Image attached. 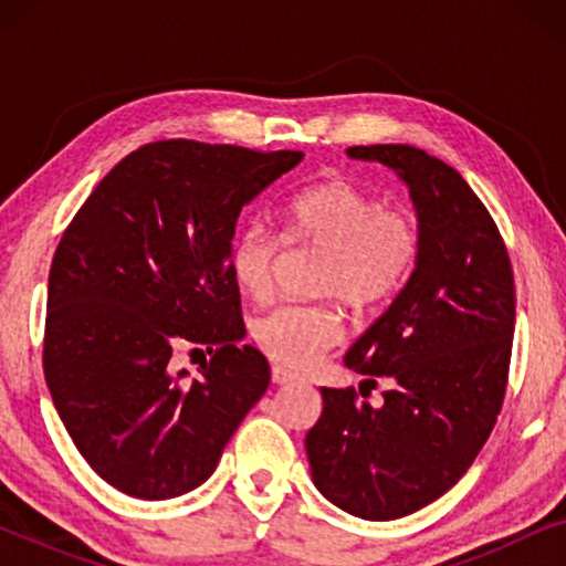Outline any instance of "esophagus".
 <instances>
[{
    "label": "esophagus",
    "mask_w": 566,
    "mask_h": 566,
    "mask_svg": "<svg viewBox=\"0 0 566 566\" xmlns=\"http://www.w3.org/2000/svg\"><path fill=\"white\" fill-rule=\"evenodd\" d=\"M293 381H296V376L289 374V370L281 368V366H273V384L285 386V384H293Z\"/></svg>",
    "instance_id": "34e87169"
}]
</instances>
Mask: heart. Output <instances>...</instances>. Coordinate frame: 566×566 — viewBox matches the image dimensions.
<instances>
[{"mask_svg":"<svg viewBox=\"0 0 566 566\" xmlns=\"http://www.w3.org/2000/svg\"><path fill=\"white\" fill-rule=\"evenodd\" d=\"M285 237L296 247H316L312 291L368 312L401 289L412 273L420 234L405 211L343 177L301 190L285 206ZM283 242L262 221L247 223L229 247V273L237 289L262 301L273 285ZM343 335V316L332 304H283L252 322V339L281 368H306Z\"/></svg>","mask_w":566,"mask_h":566,"instance_id":"b5f03b06","label":"heart"}]
</instances>
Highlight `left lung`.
<instances>
[{"mask_svg": "<svg viewBox=\"0 0 566 566\" xmlns=\"http://www.w3.org/2000/svg\"><path fill=\"white\" fill-rule=\"evenodd\" d=\"M347 157L378 161L407 185L420 252L405 289L345 355L368 389L386 384L384 401L324 386L306 455L332 505L397 521L443 497L497 422L515 281L490 211L453 167L405 144L353 146Z\"/></svg>", "mask_w": 566, "mask_h": 566, "instance_id": "obj_1", "label": "left lung"}]
</instances>
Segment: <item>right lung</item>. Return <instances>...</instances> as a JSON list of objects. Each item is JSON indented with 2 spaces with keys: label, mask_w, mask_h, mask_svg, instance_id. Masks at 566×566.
I'll return each instance as SVG.
<instances>
[{
  "label": "right lung",
  "mask_w": 566,
  "mask_h": 566,
  "mask_svg": "<svg viewBox=\"0 0 566 566\" xmlns=\"http://www.w3.org/2000/svg\"><path fill=\"white\" fill-rule=\"evenodd\" d=\"M301 151L188 138L146 144L84 200L53 254L43 370L84 461L138 500H169L213 474L270 384L244 337L229 247L239 213ZM177 344L208 346L198 377Z\"/></svg>",
  "instance_id": "obj_1"
}]
</instances>
